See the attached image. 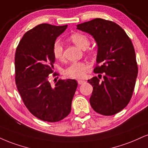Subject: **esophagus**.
Returning a JSON list of instances; mask_svg holds the SVG:
<instances>
[{"mask_svg": "<svg viewBox=\"0 0 148 148\" xmlns=\"http://www.w3.org/2000/svg\"><path fill=\"white\" fill-rule=\"evenodd\" d=\"M85 83V81H84V80H78V83H79V85L83 84V83Z\"/></svg>", "mask_w": 148, "mask_h": 148, "instance_id": "esophagus-1", "label": "esophagus"}]
</instances>
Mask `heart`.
Here are the masks:
<instances>
[{
    "instance_id": "b5f03b06",
    "label": "heart",
    "mask_w": 148,
    "mask_h": 148,
    "mask_svg": "<svg viewBox=\"0 0 148 148\" xmlns=\"http://www.w3.org/2000/svg\"><path fill=\"white\" fill-rule=\"evenodd\" d=\"M69 39L73 43L81 48L85 49L87 54L94 55L97 50L93 47H90V40L89 37L84 34L74 33L69 36ZM53 55L56 59L61 60L63 58V47L59 40H55L52 46ZM88 65L84 62H73L64 69V74L67 77L74 79H81L84 76L85 72L88 69Z\"/></svg>"
}]
</instances>
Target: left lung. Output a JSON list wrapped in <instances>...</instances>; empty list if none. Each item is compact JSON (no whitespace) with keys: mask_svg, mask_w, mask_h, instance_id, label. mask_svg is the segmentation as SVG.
I'll use <instances>...</instances> for the list:
<instances>
[{"mask_svg":"<svg viewBox=\"0 0 148 148\" xmlns=\"http://www.w3.org/2000/svg\"><path fill=\"white\" fill-rule=\"evenodd\" d=\"M76 26L93 36L97 41L98 54L94 72L104 74L102 81L97 76L88 81L93 86L90 105L100 114H115L130 101L138 74L131 39L121 27L111 21L94 18Z\"/></svg>","mask_w":148,"mask_h":148,"instance_id":"8db88e82","label":"left lung"}]
</instances>
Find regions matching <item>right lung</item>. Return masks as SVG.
I'll return each instance as SVG.
<instances>
[{
  "instance_id": "add662e5",
  "label": "right lung",
  "mask_w": 148,
  "mask_h": 148,
  "mask_svg": "<svg viewBox=\"0 0 148 148\" xmlns=\"http://www.w3.org/2000/svg\"><path fill=\"white\" fill-rule=\"evenodd\" d=\"M67 25L42 23L25 34L15 54V82L25 106L34 116L47 122H58L70 113L78 83L59 79L54 87L49 81L54 73L52 46Z\"/></svg>"
}]
</instances>
